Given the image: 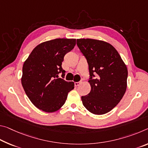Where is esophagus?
Returning a JSON list of instances; mask_svg holds the SVG:
<instances>
[{"mask_svg":"<svg viewBox=\"0 0 148 148\" xmlns=\"http://www.w3.org/2000/svg\"><path fill=\"white\" fill-rule=\"evenodd\" d=\"M80 84H81V82H74V86H78Z\"/></svg>","mask_w":148,"mask_h":148,"instance_id":"1","label":"esophagus"}]
</instances>
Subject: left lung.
Returning <instances> with one entry per match:
<instances>
[{"instance_id":"left-lung-1","label":"left lung","mask_w":148,"mask_h":148,"mask_svg":"<svg viewBox=\"0 0 148 148\" xmlns=\"http://www.w3.org/2000/svg\"><path fill=\"white\" fill-rule=\"evenodd\" d=\"M77 45L86 58L90 72L91 91L88 95L82 96V103L91 113H107L125 95L127 87L126 66L114 47L107 42L78 39Z\"/></svg>"}]
</instances>
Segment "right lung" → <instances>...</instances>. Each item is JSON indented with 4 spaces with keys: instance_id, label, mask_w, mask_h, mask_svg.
I'll use <instances>...</instances> for the list:
<instances>
[{
    "instance_id": "obj_1",
    "label": "right lung",
    "mask_w": 148,
    "mask_h": 148,
    "mask_svg": "<svg viewBox=\"0 0 148 148\" xmlns=\"http://www.w3.org/2000/svg\"><path fill=\"white\" fill-rule=\"evenodd\" d=\"M76 45L75 39H55L39 44L23 63L22 84L25 93L37 108L47 112L58 111L74 88L73 82L64 76L62 62L64 55Z\"/></svg>"
}]
</instances>
